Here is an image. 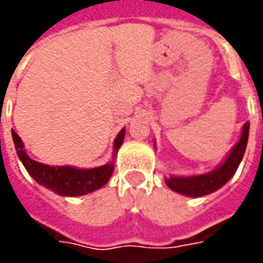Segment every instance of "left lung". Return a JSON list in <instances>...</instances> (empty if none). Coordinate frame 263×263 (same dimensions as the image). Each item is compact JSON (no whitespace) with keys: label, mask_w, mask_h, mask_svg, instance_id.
<instances>
[{"label":"left lung","mask_w":263,"mask_h":263,"mask_svg":"<svg viewBox=\"0 0 263 263\" xmlns=\"http://www.w3.org/2000/svg\"><path fill=\"white\" fill-rule=\"evenodd\" d=\"M249 135V122L242 126V134L237 142V145L231 149L230 155L227 156L226 160L221 163L214 171L197 175V176H171L166 177L165 182L167 187H171L173 192H176L183 196L189 197H201L207 194L213 193L215 190L222 187L237 172L238 166L247 149Z\"/></svg>","instance_id":"left-lung-1"}]
</instances>
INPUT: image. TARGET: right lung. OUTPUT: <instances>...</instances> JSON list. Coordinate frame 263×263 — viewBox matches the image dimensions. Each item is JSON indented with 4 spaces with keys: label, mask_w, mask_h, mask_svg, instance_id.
<instances>
[{
    "label": "right lung",
    "mask_w": 263,
    "mask_h": 263,
    "mask_svg": "<svg viewBox=\"0 0 263 263\" xmlns=\"http://www.w3.org/2000/svg\"><path fill=\"white\" fill-rule=\"evenodd\" d=\"M125 129L122 128L114 141V154L112 160L107 165L92 167V169H77L73 166H50L39 163L36 160L31 159L26 155L24 149V142L20 135L12 129V139H14L15 149L21 162L24 163L28 173L31 175L39 184H42L49 190H52L60 196H84L87 193H92L104 184H107L109 177L114 172V158L118 149L124 142Z\"/></svg>",
    "instance_id": "obj_1"
}]
</instances>
